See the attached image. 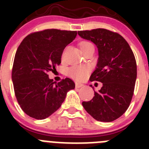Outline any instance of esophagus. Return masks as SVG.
I'll return each mask as SVG.
<instances>
[{"instance_id":"34e87169","label":"esophagus","mask_w":149,"mask_h":149,"mask_svg":"<svg viewBox=\"0 0 149 149\" xmlns=\"http://www.w3.org/2000/svg\"><path fill=\"white\" fill-rule=\"evenodd\" d=\"M83 86H84V84H79V83H76V84H75V87L76 88L82 87Z\"/></svg>"}]
</instances>
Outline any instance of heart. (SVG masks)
<instances>
[{
	"instance_id": "1",
	"label": "heart",
	"mask_w": 149,
	"mask_h": 149,
	"mask_svg": "<svg viewBox=\"0 0 149 149\" xmlns=\"http://www.w3.org/2000/svg\"><path fill=\"white\" fill-rule=\"evenodd\" d=\"M93 47V45L89 42H82L80 43V48L81 51H84L89 48ZM89 73V68L86 66H81V65H74L68 69L69 75L77 81H83L86 78Z\"/></svg>"
}]
</instances>
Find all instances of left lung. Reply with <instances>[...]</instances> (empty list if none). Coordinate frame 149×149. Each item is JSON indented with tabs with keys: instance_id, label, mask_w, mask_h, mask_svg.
<instances>
[{
	"instance_id": "8db88e82",
	"label": "left lung",
	"mask_w": 149,
	"mask_h": 149,
	"mask_svg": "<svg viewBox=\"0 0 149 149\" xmlns=\"http://www.w3.org/2000/svg\"><path fill=\"white\" fill-rule=\"evenodd\" d=\"M81 38L98 48L97 65L90 81L102 83V87L83 107L95 120L110 122L128 108L136 79V63L132 50L122 36L102 28L78 31ZM94 90V89H93Z\"/></svg>"
}]
</instances>
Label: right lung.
<instances>
[{"instance_id": "add662e5", "label": "right lung", "mask_w": 149, "mask_h": 149, "mask_svg": "<svg viewBox=\"0 0 149 149\" xmlns=\"http://www.w3.org/2000/svg\"><path fill=\"white\" fill-rule=\"evenodd\" d=\"M77 31L48 29L28 35L15 53L12 81L21 108L29 116L45 119L58 110L75 84L70 78L58 84L48 77L61 63L64 48Z\"/></svg>"}]
</instances>
